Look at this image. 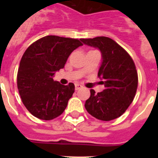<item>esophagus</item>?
Listing matches in <instances>:
<instances>
[{
    "label": "esophagus",
    "instance_id": "obj_1",
    "mask_svg": "<svg viewBox=\"0 0 158 158\" xmlns=\"http://www.w3.org/2000/svg\"><path fill=\"white\" fill-rule=\"evenodd\" d=\"M82 87H83V86H82L81 85H80V84H78V83L75 84V89H76V90H78V89H81Z\"/></svg>",
    "mask_w": 158,
    "mask_h": 158
}]
</instances>
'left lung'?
I'll return each mask as SVG.
<instances>
[{
    "label": "left lung",
    "instance_id": "obj_1",
    "mask_svg": "<svg viewBox=\"0 0 158 158\" xmlns=\"http://www.w3.org/2000/svg\"><path fill=\"white\" fill-rule=\"evenodd\" d=\"M85 45L97 48L102 62L98 77L104 89L85 101L88 112L100 120L110 121L122 115L135 98L138 87V73L134 61L122 47L108 37L81 39Z\"/></svg>",
    "mask_w": 158,
    "mask_h": 158
}]
</instances>
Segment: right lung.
Segmentation results:
<instances>
[{"mask_svg":"<svg viewBox=\"0 0 158 158\" xmlns=\"http://www.w3.org/2000/svg\"><path fill=\"white\" fill-rule=\"evenodd\" d=\"M80 40L48 35L33 43L23 54L17 73V87L22 102L36 118L51 120L65 111L74 93V85L54 81L57 71L63 69Z\"/></svg>","mask_w":158,"mask_h":158,"instance_id":"obj_1","label":"right lung"}]
</instances>
